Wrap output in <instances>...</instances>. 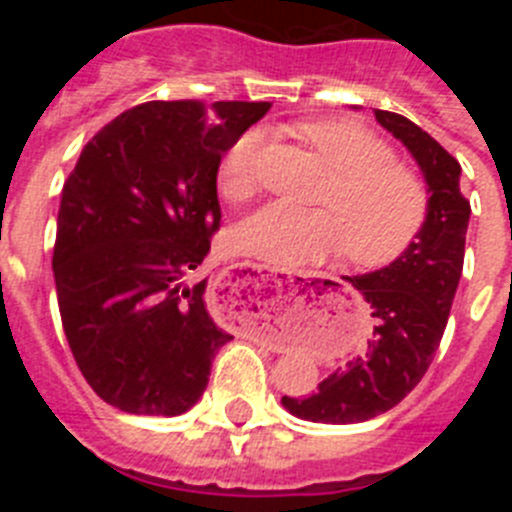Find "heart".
I'll list each match as a JSON object with an SVG mask.
<instances>
[{
    "mask_svg": "<svg viewBox=\"0 0 512 512\" xmlns=\"http://www.w3.org/2000/svg\"><path fill=\"white\" fill-rule=\"evenodd\" d=\"M302 138L323 156L336 182L323 197L329 210L271 202L241 223L246 251L277 264H310L336 256L361 266H384L413 246L428 215V194L413 171L395 164V153L361 125L341 120L312 122ZM259 130H246L225 151L217 189L228 200H246L256 189Z\"/></svg>",
    "mask_w": 512,
    "mask_h": 512,
    "instance_id": "heart-1",
    "label": "heart"
}]
</instances>
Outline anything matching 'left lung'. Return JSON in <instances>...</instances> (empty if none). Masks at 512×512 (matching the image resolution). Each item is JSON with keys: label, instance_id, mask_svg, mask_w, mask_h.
Wrapping results in <instances>:
<instances>
[{"label": "left lung", "instance_id": "obj_1", "mask_svg": "<svg viewBox=\"0 0 512 512\" xmlns=\"http://www.w3.org/2000/svg\"><path fill=\"white\" fill-rule=\"evenodd\" d=\"M387 133L408 148L428 187V215L400 259L361 277H343L372 307V333L361 354L318 384L310 397H282L312 423H364L387 413L428 372L446 330L464 266L472 207L461 194V166L446 148L397 112L374 110Z\"/></svg>", "mask_w": 512, "mask_h": 512}]
</instances>
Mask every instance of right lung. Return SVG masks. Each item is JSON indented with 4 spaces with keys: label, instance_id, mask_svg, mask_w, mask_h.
I'll return each instance as SVG.
<instances>
[{
    "label": "right lung",
    "instance_id": "right-lung-1",
    "mask_svg": "<svg viewBox=\"0 0 512 512\" xmlns=\"http://www.w3.org/2000/svg\"><path fill=\"white\" fill-rule=\"evenodd\" d=\"M269 107L138 104L89 140L63 184L58 310L81 374L112 408L187 413L233 341L207 312L200 266L220 228V158Z\"/></svg>",
    "mask_w": 512,
    "mask_h": 512
}]
</instances>
